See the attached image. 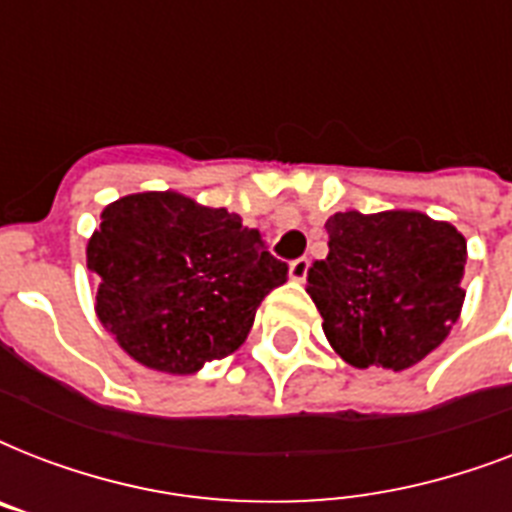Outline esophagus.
I'll list each match as a JSON object with an SVG mask.
<instances>
[{
  "instance_id": "esophagus-1",
  "label": "esophagus",
  "mask_w": 512,
  "mask_h": 512,
  "mask_svg": "<svg viewBox=\"0 0 512 512\" xmlns=\"http://www.w3.org/2000/svg\"><path fill=\"white\" fill-rule=\"evenodd\" d=\"M308 265H311L308 257H297V260H292V265H289V276L295 281H303L305 273H308Z\"/></svg>"
}]
</instances>
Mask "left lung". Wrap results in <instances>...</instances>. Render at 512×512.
<instances>
[{
	"mask_svg": "<svg viewBox=\"0 0 512 512\" xmlns=\"http://www.w3.org/2000/svg\"><path fill=\"white\" fill-rule=\"evenodd\" d=\"M308 295L332 348L358 369L401 372L438 348L460 316L468 244L420 212H337Z\"/></svg>",
	"mask_w": 512,
	"mask_h": 512,
	"instance_id": "obj_1",
	"label": "left lung"
}]
</instances>
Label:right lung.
Returning <instances> with one entry per match:
<instances>
[{
    "instance_id": "add662e5",
    "label": "right lung",
    "mask_w": 512,
    "mask_h": 512,
    "mask_svg": "<svg viewBox=\"0 0 512 512\" xmlns=\"http://www.w3.org/2000/svg\"><path fill=\"white\" fill-rule=\"evenodd\" d=\"M87 244L103 327L135 361L191 374L247 340L257 305L289 279L263 233L180 193H132Z\"/></svg>"
}]
</instances>
